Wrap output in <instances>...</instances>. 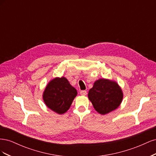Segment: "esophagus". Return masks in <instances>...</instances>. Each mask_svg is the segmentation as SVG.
Listing matches in <instances>:
<instances>
[{"mask_svg": "<svg viewBox=\"0 0 156 156\" xmlns=\"http://www.w3.org/2000/svg\"><path fill=\"white\" fill-rule=\"evenodd\" d=\"M80 94H81L82 96H86L87 94V92L86 90H81L80 92Z\"/></svg>", "mask_w": 156, "mask_h": 156, "instance_id": "1", "label": "esophagus"}]
</instances>
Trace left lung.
<instances>
[{
	"instance_id": "1",
	"label": "left lung",
	"mask_w": 156,
	"mask_h": 156,
	"mask_svg": "<svg viewBox=\"0 0 156 156\" xmlns=\"http://www.w3.org/2000/svg\"><path fill=\"white\" fill-rule=\"evenodd\" d=\"M88 96L96 111L105 115L119 107L123 94L116 82L101 79L94 83Z\"/></svg>"
}]
</instances>
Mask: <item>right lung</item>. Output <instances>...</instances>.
<instances>
[{"instance_id": "right-lung-1", "label": "right lung", "mask_w": 156, "mask_h": 156, "mask_svg": "<svg viewBox=\"0 0 156 156\" xmlns=\"http://www.w3.org/2000/svg\"><path fill=\"white\" fill-rule=\"evenodd\" d=\"M77 94L76 89L62 77L52 80L46 87L43 98L46 105L51 110L63 114L69 109Z\"/></svg>"}]
</instances>
